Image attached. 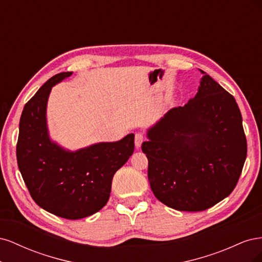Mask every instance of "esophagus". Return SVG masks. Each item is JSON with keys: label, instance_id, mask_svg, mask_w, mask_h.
<instances>
[{"label": "esophagus", "instance_id": "obj_1", "mask_svg": "<svg viewBox=\"0 0 262 262\" xmlns=\"http://www.w3.org/2000/svg\"><path fill=\"white\" fill-rule=\"evenodd\" d=\"M143 141H144L143 134H142V133H137L136 134V138H134V144H136V148L139 149L141 147L142 143H143Z\"/></svg>", "mask_w": 262, "mask_h": 262}]
</instances>
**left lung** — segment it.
Returning <instances> with one entry per match:
<instances>
[{
	"mask_svg": "<svg viewBox=\"0 0 262 262\" xmlns=\"http://www.w3.org/2000/svg\"><path fill=\"white\" fill-rule=\"evenodd\" d=\"M195 96L146 132L142 150L154 195L178 211L207 210L232 193L247 156L238 105L203 71Z\"/></svg>",
	"mask_w": 262,
	"mask_h": 262,
	"instance_id": "1",
	"label": "left lung"
}]
</instances>
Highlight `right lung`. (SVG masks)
<instances>
[{
	"label": "right lung",
	"instance_id": "1",
	"mask_svg": "<svg viewBox=\"0 0 262 262\" xmlns=\"http://www.w3.org/2000/svg\"><path fill=\"white\" fill-rule=\"evenodd\" d=\"M72 75L47 81L24 107L16 146L17 164L34 201L54 215L80 220L105 207L115 172L134 150V134L70 150L50 139L47 104L52 87Z\"/></svg>",
	"mask_w": 262,
	"mask_h": 262
}]
</instances>
